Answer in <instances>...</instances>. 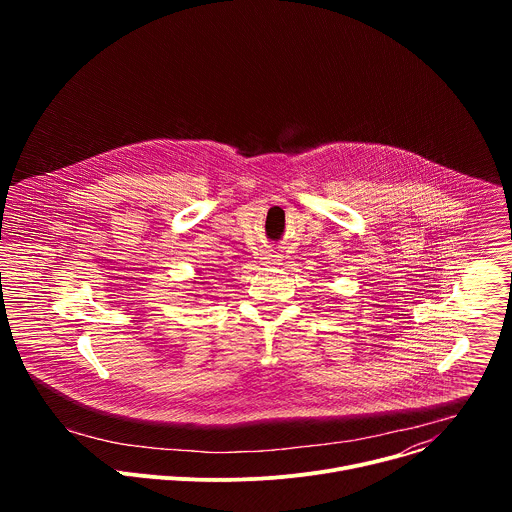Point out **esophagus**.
<instances>
[{
  "mask_svg": "<svg viewBox=\"0 0 512 512\" xmlns=\"http://www.w3.org/2000/svg\"><path fill=\"white\" fill-rule=\"evenodd\" d=\"M261 261H263V265H279L281 255H277L275 251H265V255L261 257Z\"/></svg>",
  "mask_w": 512,
  "mask_h": 512,
  "instance_id": "34e87169",
  "label": "esophagus"
}]
</instances>
